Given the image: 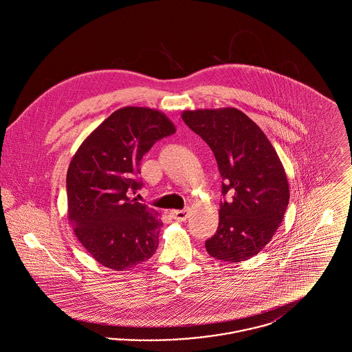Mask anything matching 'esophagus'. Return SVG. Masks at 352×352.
<instances>
[{"label":"esophagus","mask_w":352,"mask_h":352,"mask_svg":"<svg viewBox=\"0 0 352 352\" xmlns=\"http://www.w3.org/2000/svg\"><path fill=\"white\" fill-rule=\"evenodd\" d=\"M171 217L177 221H184L186 219L188 218V210H174V211H171Z\"/></svg>","instance_id":"esophagus-1"}]
</instances>
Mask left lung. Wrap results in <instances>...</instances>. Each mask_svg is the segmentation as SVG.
Here are the masks:
<instances>
[{"label":"left lung","instance_id":"8db88e82","mask_svg":"<svg viewBox=\"0 0 352 352\" xmlns=\"http://www.w3.org/2000/svg\"><path fill=\"white\" fill-rule=\"evenodd\" d=\"M186 125L214 151L223 178L217 234L210 256L240 263L261 251L280 227L289 203L283 162L256 122L236 108L182 112Z\"/></svg>","mask_w":352,"mask_h":352}]
</instances>
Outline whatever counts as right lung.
Returning <instances> with one entry per match:
<instances>
[{"mask_svg": "<svg viewBox=\"0 0 352 352\" xmlns=\"http://www.w3.org/2000/svg\"><path fill=\"white\" fill-rule=\"evenodd\" d=\"M175 133L161 111L124 107L105 118L72 157L67 215L78 240L102 267L126 270L151 258L162 227L160 214L126 192L155 141Z\"/></svg>", "mask_w": 352, "mask_h": 352, "instance_id": "obj_1", "label": "right lung"}]
</instances>
